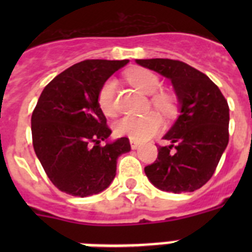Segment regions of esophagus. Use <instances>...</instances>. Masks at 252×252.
<instances>
[{"label": "esophagus", "mask_w": 252, "mask_h": 252, "mask_svg": "<svg viewBox=\"0 0 252 252\" xmlns=\"http://www.w3.org/2000/svg\"><path fill=\"white\" fill-rule=\"evenodd\" d=\"M129 142H130V148H132V149H137L138 148L137 140H134V138H129Z\"/></svg>", "instance_id": "34e87169"}]
</instances>
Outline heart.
<instances>
[{"label": "heart", "mask_w": 252, "mask_h": 252, "mask_svg": "<svg viewBox=\"0 0 252 252\" xmlns=\"http://www.w3.org/2000/svg\"><path fill=\"white\" fill-rule=\"evenodd\" d=\"M126 78L130 85H133L144 94L152 95L157 93L161 87L159 77L148 69H132L126 74ZM115 93H116V81L114 78L107 80L98 91V106L106 116H114L116 114ZM150 102L156 110L165 116H170L175 111V99L167 93L154 94ZM159 128H161V119L158 118V115L150 112L144 116H126L120 119L115 126V133L118 136H126L134 140H144L157 133Z\"/></svg>", "instance_id": "obj_1"}]
</instances>
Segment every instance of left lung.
I'll return each mask as SVG.
<instances>
[{
    "label": "left lung",
    "instance_id": "8db88e82",
    "mask_svg": "<svg viewBox=\"0 0 252 252\" xmlns=\"http://www.w3.org/2000/svg\"><path fill=\"white\" fill-rule=\"evenodd\" d=\"M136 61L170 78L180 103L179 118L163 137L170 145L158 146L146 176L162 191H196L215 174L229 142L227 100L209 77L183 61Z\"/></svg>",
    "mask_w": 252,
    "mask_h": 252
}]
</instances>
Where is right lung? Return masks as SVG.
<instances>
[{
  "mask_svg": "<svg viewBox=\"0 0 252 252\" xmlns=\"http://www.w3.org/2000/svg\"><path fill=\"white\" fill-rule=\"evenodd\" d=\"M128 60H85L56 76L31 116L33 150L53 186L72 196L95 195L116 175L128 137L100 145L111 134L98 91Z\"/></svg>",
  "mask_w": 252,
  "mask_h": 252,
  "instance_id": "right-lung-1",
  "label": "right lung"
}]
</instances>
